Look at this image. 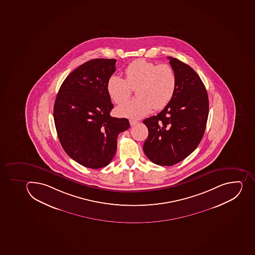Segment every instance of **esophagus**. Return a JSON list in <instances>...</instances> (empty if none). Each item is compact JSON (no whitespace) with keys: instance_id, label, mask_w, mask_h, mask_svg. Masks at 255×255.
<instances>
[{"instance_id":"1","label":"esophagus","mask_w":255,"mask_h":255,"mask_svg":"<svg viewBox=\"0 0 255 255\" xmlns=\"http://www.w3.org/2000/svg\"><path fill=\"white\" fill-rule=\"evenodd\" d=\"M129 123H130V125L131 126H134V125H135V124H137V121L135 120H129Z\"/></svg>"}]
</instances>
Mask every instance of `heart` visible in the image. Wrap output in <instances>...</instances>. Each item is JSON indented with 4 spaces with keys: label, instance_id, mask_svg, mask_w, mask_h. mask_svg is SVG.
<instances>
[{
    "label": "heart",
    "instance_id": "heart-1",
    "mask_svg": "<svg viewBox=\"0 0 255 255\" xmlns=\"http://www.w3.org/2000/svg\"><path fill=\"white\" fill-rule=\"evenodd\" d=\"M125 79L112 75L107 81L109 96L116 104H122L136 89L138 97L120 106L116 113L122 117L139 119L152 109L161 110L171 102L176 87V76L171 66L156 65L144 59H137L126 67Z\"/></svg>",
    "mask_w": 255,
    "mask_h": 255
}]
</instances>
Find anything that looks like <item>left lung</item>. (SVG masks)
<instances>
[{"mask_svg":"<svg viewBox=\"0 0 255 255\" xmlns=\"http://www.w3.org/2000/svg\"><path fill=\"white\" fill-rule=\"evenodd\" d=\"M167 58L176 76L175 93L160 113L143 121L148 130L144 153L160 166L175 165L195 150L209 114L208 95L201 78L177 58Z\"/></svg>","mask_w":255,"mask_h":255,"instance_id":"8db88e82","label":"left lung"}]
</instances>
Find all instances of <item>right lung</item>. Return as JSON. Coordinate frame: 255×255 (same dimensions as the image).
<instances>
[{
    "label": "right lung",
    "mask_w": 255,
    "mask_h": 255,
    "mask_svg": "<svg viewBox=\"0 0 255 255\" xmlns=\"http://www.w3.org/2000/svg\"><path fill=\"white\" fill-rule=\"evenodd\" d=\"M116 59L96 58L72 71L62 83L53 107L58 139L69 157L89 168L107 166L117 149L128 119L111 117L114 108L107 92Z\"/></svg>",
    "instance_id": "obj_1"
}]
</instances>
